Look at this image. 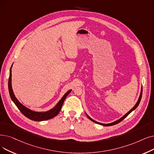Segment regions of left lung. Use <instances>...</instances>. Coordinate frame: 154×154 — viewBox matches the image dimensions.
<instances>
[{
  "mask_svg": "<svg viewBox=\"0 0 154 154\" xmlns=\"http://www.w3.org/2000/svg\"><path fill=\"white\" fill-rule=\"evenodd\" d=\"M142 89H141V92H140V96H139V98H138V101L137 102V103H136V104L133 107V108L126 113V114H125L123 117H122L120 119H118V120H116V121H115V122H112V123H108V124H104V123H99V122H96L95 120H94V119H92L91 118H90L88 115L86 114V115H87V116H88V118L89 119H91V121H92L93 122H94V123H97V124H99V125H103V126H112V125H116V124H117V123H119L120 122H122V120H123L127 116H128L130 112H131L133 110H135L137 107H138V106L139 105V104H140V101H141V99H142Z\"/></svg>",
  "mask_w": 154,
  "mask_h": 154,
  "instance_id": "left-lung-1",
  "label": "left lung"
}]
</instances>
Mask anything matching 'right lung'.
Instances as JSON below:
<instances>
[{
	"label": "right lung",
	"mask_w": 154,
	"mask_h": 154,
	"mask_svg": "<svg viewBox=\"0 0 154 154\" xmlns=\"http://www.w3.org/2000/svg\"><path fill=\"white\" fill-rule=\"evenodd\" d=\"M12 66H11V69H10L9 78V82H8L9 92V94H10L12 101L14 102V103L17 107V108L20 110V111H21L26 117H27L28 118L32 120V121H37V122L45 121V120H48V119H51L53 118H54L55 116H56L58 114L59 112L60 111L65 98L69 94L72 90H70V91L66 92L64 94V96L62 97V99L60 100L59 102L55 105L54 108H52L51 109H50L48 111H45V112H36L34 111H32V110L28 109V108H26V107H25L21 103H20L17 100V99L16 97L14 92H13V91L12 89V84H11V81H12V79H12L11 78V77H12L11 68H12Z\"/></svg>",
	"instance_id": "obj_1"
}]
</instances>
